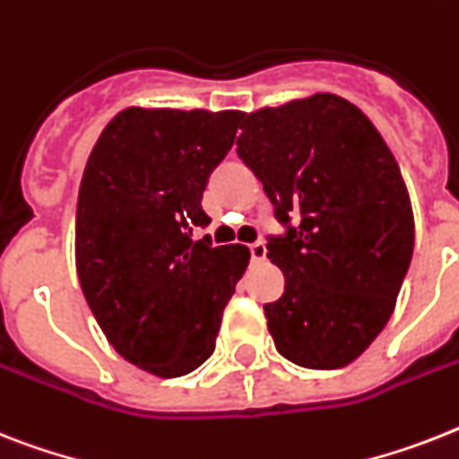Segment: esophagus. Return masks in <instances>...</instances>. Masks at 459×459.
Returning <instances> with one entry per match:
<instances>
[{
  "label": "esophagus",
  "mask_w": 459,
  "mask_h": 459,
  "mask_svg": "<svg viewBox=\"0 0 459 459\" xmlns=\"http://www.w3.org/2000/svg\"><path fill=\"white\" fill-rule=\"evenodd\" d=\"M249 256H252V262H262L264 256H266V247H264V242H255V245H249Z\"/></svg>",
  "instance_id": "obj_1"
}]
</instances>
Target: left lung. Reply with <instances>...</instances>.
<instances>
[{"instance_id":"8db88e82","label":"left lung","mask_w":459,"mask_h":459,"mask_svg":"<svg viewBox=\"0 0 459 459\" xmlns=\"http://www.w3.org/2000/svg\"><path fill=\"white\" fill-rule=\"evenodd\" d=\"M238 158L273 203L281 236L268 259L285 273L264 304L275 349L294 365L334 370L375 342L412 259L415 223L396 160L349 100L316 94L242 113Z\"/></svg>"}]
</instances>
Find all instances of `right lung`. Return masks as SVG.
I'll list each match as a JSON object with an SVG mask.
<instances>
[{"label": "right lung", "instance_id": "add662e5", "mask_svg": "<svg viewBox=\"0 0 459 459\" xmlns=\"http://www.w3.org/2000/svg\"><path fill=\"white\" fill-rule=\"evenodd\" d=\"M240 113L126 108L89 155L77 197L82 292L113 349L158 377H181L214 353L223 308L249 262L214 247L203 193L230 151Z\"/></svg>", "mask_w": 459, "mask_h": 459}]
</instances>
